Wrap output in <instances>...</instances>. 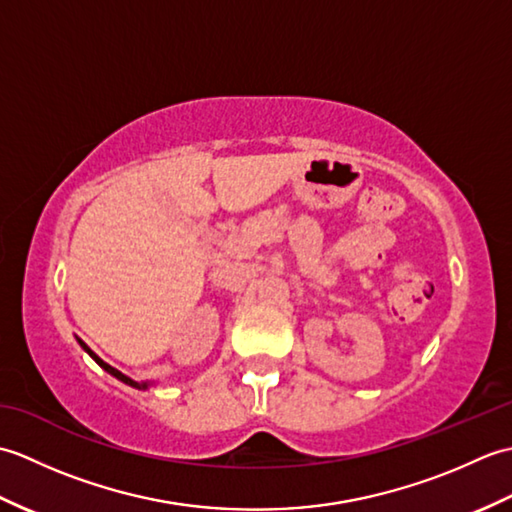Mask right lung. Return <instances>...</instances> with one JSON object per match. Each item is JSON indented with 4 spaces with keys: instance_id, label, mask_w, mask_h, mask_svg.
<instances>
[{
    "instance_id": "obj_1",
    "label": "right lung",
    "mask_w": 512,
    "mask_h": 512,
    "mask_svg": "<svg viewBox=\"0 0 512 512\" xmlns=\"http://www.w3.org/2000/svg\"><path fill=\"white\" fill-rule=\"evenodd\" d=\"M79 343H81V347H83V350H85V352H88V354H90V356L94 358V361H96V363H99V365H101V367L105 369V372H107V374H112L114 378H118V380H123V383H125V385H129V387H136V389H147V387H149L147 383H136V380H132V378H129V376H125L123 372H118V369H116V367H112V365H107V363L103 361V358H99V356H96V354H94V352L90 350V347H88V345H85L83 341H79Z\"/></svg>"
}]
</instances>
